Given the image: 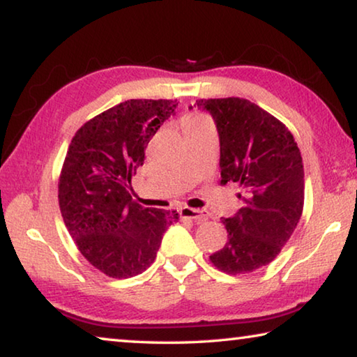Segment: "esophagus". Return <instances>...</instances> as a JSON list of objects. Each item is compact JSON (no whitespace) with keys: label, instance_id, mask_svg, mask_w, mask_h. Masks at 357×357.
<instances>
[{"label":"esophagus","instance_id":"1","mask_svg":"<svg viewBox=\"0 0 357 357\" xmlns=\"http://www.w3.org/2000/svg\"><path fill=\"white\" fill-rule=\"evenodd\" d=\"M179 214H181V217H184V219H192V220H195L197 223H202L204 220H208V213H206V211H203V209L200 211V209H192V208L184 206V208H181Z\"/></svg>","mask_w":357,"mask_h":357}]
</instances>
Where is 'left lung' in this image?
Masks as SVG:
<instances>
[{
    "label": "left lung",
    "mask_w": 357,
    "mask_h": 357,
    "mask_svg": "<svg viewBox=\"0 0 357 357\" xmlns=\"http://www.w3.org/2000/svg\"><path fill=\"white\" fill-rule=\"evenodd\" d=\"M220 142L222 184L244 189L243 208L223 217L228 239L211 261L227 274L269 264L296 229L304 206V165L293 135L273 114L247 99H202Z\"/></svg>",
    "instance_id": "obj_1"
}]
</instances>
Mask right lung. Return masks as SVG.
Listing matches in <instances>:
<instances>
[{
	"label": "right lung",
	"mask_w": 357,
	"mask_h": 357,
	"mask_svg": "<svg viewBox=\"0 0 357 357\" xmlns=\"http://www.w3.org/2000/svg\"><path fill=\"white\" fill-rule=\"evenodd\" d=\"M178 100L130 99L77 130L58 184L63 220L78 250L96 269L129 279L153 264L176 211L143 208L132 200L130 179L144 149Z\"/></svg>",
	"instance_id": "1"
}]
</instances>
